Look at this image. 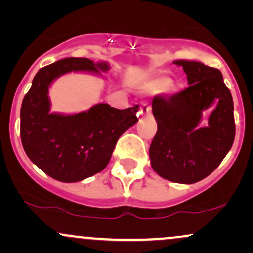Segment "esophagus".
<instances>
[{"mask_svg": "<svg viewBox=\"0 0 253 253\" xmlns=\"http://www.w3.org/2000/svg\"><path fill=\"white\" fill-rule=\"evenodd\" d=\"M140 113L141 115H149L151 113V106L147 102H144L140 107Z\"/></svg>", "mask_w": 253, "mask_h": 253, "instance_id": "obj_1", "label": "esophagus"}]
</instances>
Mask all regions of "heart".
Here are the masks:
<instances>
[{"mask_svg": "<svg viewBox=\"0 0 253 253\" xmlns=\"http://www.w3.org/2000/svg\"><path fill=\"white\" fill-rule=\"evenodd\" d=\"M171 84L170 78L168 77H159L155 78V80L150 81V82L145 83L143 86V90L145 92H150V94H155V92L163 91L167 88H169Z\"/></svg>", "mask_w": 253, "mask_h": 253, "instance_id": "b5f03b06", "label": "heart"}]
</instances>
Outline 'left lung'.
I'll return each mask as SVG.
<instances>
[{
    "instance_id": "left-lung-1",
    "label": "left lung",
    "mask_w": 253,
    "mask_h": 253,
    "mask_svg": "<svg viewBox=\"0 0 253 253\" xmlns=\"http://www.w3.org/2000/svg\"><path fill=\"white\" fill-rule=\"evenodd\" d=\"M173 64L182 66L189 86L170 97L153 98L158 129L150 146V159L161 177L191 184L210 176L233 145V100L220 70L194 60ZM215 102L209 125L200 129L202 112Z\"/></svg>"
}]
</instances>
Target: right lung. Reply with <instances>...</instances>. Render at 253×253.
<instances>
[{
	"mask_svg": "<svg viewBox=\"0 0 253 253\" xmlns=\"http://www.w3.org/2000/svg\"><path fill=\"white\" fill-rule=\"evenodd\" d=\"M109 70L106 62L65 58L43 66L33 78L20 112V135L28 158L57 181L74 183L94 176L109 163L123 133L136 121L139 106L117 109L98 103L72 115L51 113L48 88L71 71L98 74Z\"/></svg>",
	"mask_w": 253,
	"mask_h": 253,
	"instance_id": "1",
	"label": "right lung"
}]
</instances>
